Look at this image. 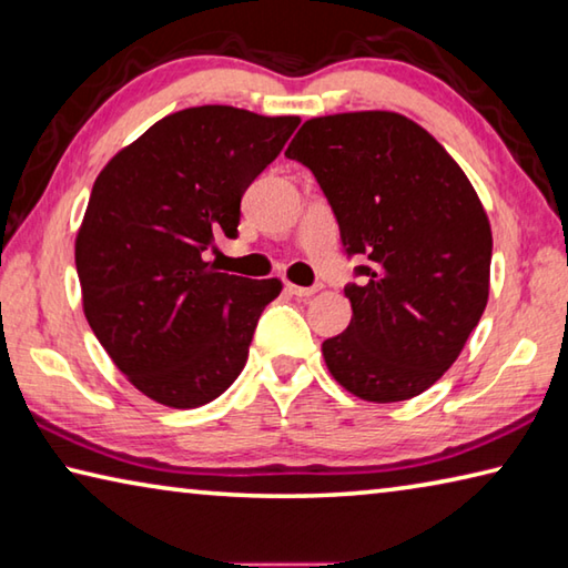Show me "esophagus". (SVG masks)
<instances>
[{"label":"esophagus","instance_id":"34e87169","mask_svg":"<svg viewBox=\"0 0 568 568\" xmlns=\"http://www.w3.org/2000/svg\"><path fill=\"white\" fill-rule=\"evenodd\" d=\"M286 290H290V294L300 296V300H310V296H314L316 292H320V286H296V284H286Z\"/></svg>","mask_w":568,"mask_h":568}]
</instances>
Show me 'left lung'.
I'll list each match as a JSON object with an SVG mask.
<instances>
[{"instance_id": "obj_1", "label": "left lung", "mask_w": 568, "mask_h": 568, "mask_svg": "<svg viewBox=\"0 0 568 568\" xmlns=\"http://www.w3.org/2000/svg\"><path fill=\"white\" fill-rule=\"evenodd\" d=\"M286 156L320 182L346 254L352 322L324 362L364 402H404L456 362L489 300L491 226L449 152L396 112L316 116Z\"/></svg>"}]
</instances>
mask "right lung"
I'll use <instances>...</instances> for the list:
<instances>
[{
	"label": "right lung",
	"instance_id": "add662e5",
	"mask_svg": "<svg viewBox=\"0 0 568 568\" xmlns=\"http://www.w3.org/2000/svg\"><path fill=\"white\" fill-rule=\"evenodd\" d=\"M296 126L224 104L182 109L99 172L74 246L84 316L149 399L194 409L242 374L282 282L214 272L204 252L239 234L244 192Z\"/></svg>",
	"mask_w": 568,
	"mask_h": 568
}]
</instances>
